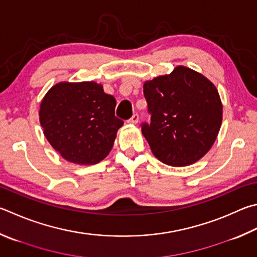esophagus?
Here are the masks:
<instances>
[{
  "label": "esophagus",
  "instance_id": "obj_1",
  "mask_svg": "<svg viewBox=\"0 0 257 257\" xmlns=\"http://www.w3.org/2000/svg\"><path fill=\"white\" fill-rule=\"evenodd\" d=\"M138 120H139L138 113H134V115L127 121V122H129V123H137Z\"/></svg>",
  "mask_w": 257,
  "mask_h": 257
}]
</instances>
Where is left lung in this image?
Instances as JSON below:
<instances>
[{"label": "left lung", "mask_w": 257, "mask_h": 257, "mask_svg": "<svg viewBox=\"0 0 257 257\" xmlns=\"http://www.w3.org/2000/svg\"><path fill=\"white\" fill-rule=\"evenodd\" d=\"M144 96L151 121L142 123V133L157 160L186 166L206 155L222 120L220 97L208 78L177 66L145 83Z\"/></svg>", "instance_id": "obj_1"}]
</instances>
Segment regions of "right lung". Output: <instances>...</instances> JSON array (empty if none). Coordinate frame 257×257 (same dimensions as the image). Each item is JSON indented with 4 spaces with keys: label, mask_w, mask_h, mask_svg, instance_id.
<instances>
[{
    "label": "right lung",
    "mask_w": 257,
    "mask_h": 257,
    "mask_svg": "<svg viewBox=\"0 0 257 257\" xmlns=\"http://www.w3.org/2000/svg\"><path fill=\"white\" fill-rule=\"evenodd\" d=\"M115 99L95 82L56 84L41 101L40 124L49 144L65 160L92 165L108 156L123 121Z\"/></svg>",
    "instance_id": "add662e5"
}]
</instances>
